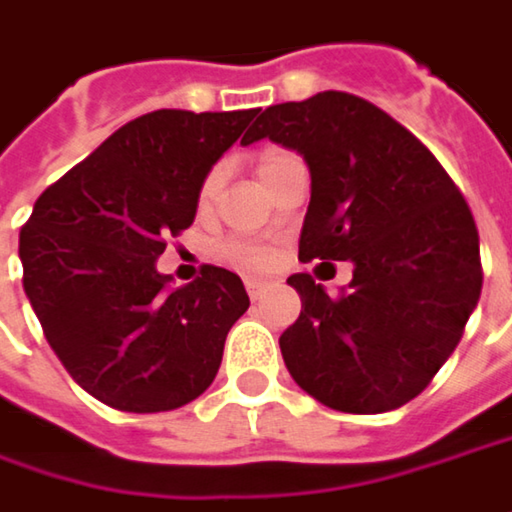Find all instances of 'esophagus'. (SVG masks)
Returning a JSON list of instances; mask_svg holds the SVG:
<instances>
[{
  "instance_id": "1",
  "label": "esophagus",
  "mask_w": 512,
  "mask_h": 512,
  "mask_svg": "<svg viewBox=\"0 0 512 512\" xmlns=\"http://www.w3.org/2000/svg\"><path fill=\"white\" fill-rule=\"evenodd\" d=\"M263 289H266V281H260V278H246V292H249L252 301H257V298L263 295Z\"/></svg>"
}]
</instances>
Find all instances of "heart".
<instances>
[{
  "label": "heart",
  "instance_id": "b5f03b06",
  "mask_svg": "<svg viewBox=\"0 0 512 512\" xmlns=\"http://www.w3.org/2000/svg\"><path fill=\"white\" fill-rule=\"evenodd\" d=\"M292 162H301L292 150H286V147H266V150L257 156V176H260L263 185H266L269 179H275V176H278L286 165H292ZM217 188H220V167H214V170L205 176V182H202V188H199V199H202V202H211V196L217 194ZM214 257H217L220 263L231 266V269L260 272V269H266V266L275 260V252H272L266 243H257V240L226 237V240H220V243L214 246Z\"/></svg>",
  "mask_w": 512,
  "mask_h": 512
}]
</instances>
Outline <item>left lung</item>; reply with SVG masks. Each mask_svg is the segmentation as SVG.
<instances>
[{
	"label": "left lung",
	"instance_id": "1",
	"mask_svg": "<svg viewBox=\"0 0 512 512\" xmlns=\"http://www.w3.org/2000/svg\"><path fill=\"white\" fill-rule=\"evenodd\" d=\"M257 138L310 165L298 257L353 263L336 295L307 272L286 281L301 295V316L281 333L286 371L336 411L406 406L452 356L481 298L464 194L420 138L350 92L269 106L246 144Z\"/></svg>",
	"mask_w": 512,
	"mask_h": 512
}]
</instances>
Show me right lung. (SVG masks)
<instances>
[{"instance_id": "1", "label": "right lung", "mask_w": 512, "mask_h": 512, "mask_svg": "<svg viewBox=\"0 0 512 512\" xmlns=\"http://www.w3.org/2000/svg\"><path fill=\"white\" fill-rule=\"evenodd\" d=\"M255 115H138L48 185L19 231L22 286L48 345L106 406L173 411L220 371L228 330L249 310L246 286L205 263L170 289L156 257L194 223L208 170Z\"/></svg>"}]
</instances>
